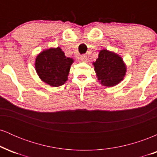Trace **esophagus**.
<instances>
[{
    "instance_id": "obj_1",
    "label": "esophagus",
    "mask_w": 157,
    "mask_h": 157,
    "mask_svg": "<svg viewBox=\"0 0 157 157\" xmlns=\"http://www.w3.org/2000/svg\"><path fill=\"white\" fill-rule=\"evenodd\" d=\"M80 60L82 61V62H86V61H87V57H86V55H82V56H81Z\"/></svg>"
}]
</instances>
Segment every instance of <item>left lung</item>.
Here are the masks:
<instances>
[{
    "label": "left lung",
    "mask_w": 157,
    "mask_h": 157,
    "mask_svg": "<svg viewBox=\"0 0 157 157\" xmlns=\"http://www.w3.org/2000/svg\"><path fill=\"white\" fill-rule=\"evenodd\" d=\"M93 65L98 80L108 87L117 85L125 75L126 67L122 59L108 50H101Z\"/></svg>",
    "instance_id": "8db88e82"
}]
</instances>
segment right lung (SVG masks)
Returning a JSON list of instances; mask_svg holds the SVG:
<instances>
[{"mask_svg":"<svg viewBox=\"0 0 157 157\" xmlns=\"http://www.w3.org/2000/svg\"><path fill=\"white\" fill-rule=\"evenodd\" d=\"M72 58L65 56L60 47L45 50L36 58L35 69L40 78L54 87L63 85L68 80Z\"/></svg>","mask_w":157,"mask_h":157,"instance_id":"obj_1","label":"right lung"}]
</instances>
